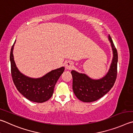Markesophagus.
<instances>
[{
	"label": "esophagus",
	"instance_id": "esophagus-1",
	"mask_svg": "<svg viewBox=\"0 0 133 133\" xmlns=\"http://www.w3.org/2000/svg\"><path fill=\"white\" fill-rule=\"evenodd\" d=\"M72 64L70 61L67 62L65 64V68L66 69H70L72 68Z\"/></svg>",
	"mask_w": 133,
	"mask_h": 133
}]
</instances>
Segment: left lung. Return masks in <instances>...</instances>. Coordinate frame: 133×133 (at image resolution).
<instances>
[{
  "mask_svg": "<svg viewBox=\"0 0 133 133\" xmlns=\"http://www.w3.org/2000/svg\"><path fill=\"white\" fill-rule=\"evenodd\" d=\"M113 50V57L108 72L99 79H92L85 74L72 71V89L78 99L84 102L96 101L106 95L113 87L117 74V51L112 39L108 36Z\"/></svg>",
  "mask_w": 133,
  "mask_h": 133,
  "instance_id": "8db88e82",
  "label": "left lung"
}]
</instances>
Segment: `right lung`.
Segmentation results:
<instances>
[{
    "label": "right lung",
    "mask_w": 133,
    "mask_h": 133,
    "mask_svg": "<svg viewBox=\"0 0 133 133\" xmlns=\"http://www.w3.org/2000/svg\"><path fill=\"white\" fill-rule=\"evenodd\" d=\"M15 42L11 46L10 55L11 74L14 84L18 92L29 101L37 103L47 101L52 96L55 85L64 71V67L51 71L39 78H31L23 75L18 71L14 61L13 50Z\"/></svg>",
    "instance_id": "obj_1"
}]
</instances>
